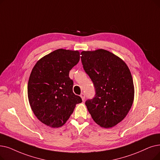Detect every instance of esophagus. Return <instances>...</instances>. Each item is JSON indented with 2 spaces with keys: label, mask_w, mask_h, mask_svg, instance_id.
Listing matches in <instances>:
<instances>
[{
  "label": "esophagus",
  "mask_w": 160,
  "mask_h": 160,
  "mask_svg": "<svg viewBox=\"0 0 160 160\" xmlns=\"http://www.w3.org/2000/svg\"><path fill=\"white\" fill-rule=\"evenodd\" d=\"M80 97H81V98H82V101H84V100H85V93H81V95H80Z\"/></svg>",
  "instance_id": "esophagus-1"
}]
</instances>
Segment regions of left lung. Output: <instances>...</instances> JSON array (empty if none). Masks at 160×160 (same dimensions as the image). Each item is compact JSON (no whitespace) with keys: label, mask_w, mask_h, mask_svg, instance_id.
Segmentation results:
<instances>
[{"label":"left lung","mask_w":160,"mask_h":160,"mask_svg":"<svg viewBox=\"0 0 160 160\" xmlns=\"http://www.w3.org/2000/svg\"><path fill=\"white\" fill-rule=\"evenodd\" d=\"M81 60L92 80L95 95L86 105L93 120L102 128L115 126L127 116L134 99V85L126 63L103 49L83 51Z\"/></svg>","instance_id":"left-lung-1"}]
</instances>
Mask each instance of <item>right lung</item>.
Masks as SVG:
<instances>
[{"label":"right lung","mask_w":160,"mask_h":160,"mask_svg":"<svg viewBox=\"0 0 160 160\" xmlns=\"http://www.w3.org/2000/svg\"><path fill=\"white\" fill-rule=\"evenodd\" d=\"M80 61V52L58 49L48 54L34 66L27 94L37 118L48 126L59 128L72 114L81 97L72 92L69 71Z\"/></svg>","instance_id":"obj_1"}]
</instances>
